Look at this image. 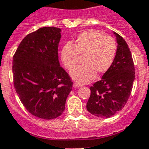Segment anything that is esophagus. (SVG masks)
<instances>
[{
    "instance_id": "34e87169",
    "label": "esophagus",
    "mask_w": 149,
    "mask_h": 149,
    "mask_svg": "<svg viewBox=\"0 0 149 149\" xmlns=\"http://www.w3.org/2000/svg\"><path fill=\"white\" fill-rule=\"evenodd\" d=\"M72 86L74 87V88H78V87L82 86V85H81L80 83H73V85H72Z\"/></svg>"
}]
</instances>
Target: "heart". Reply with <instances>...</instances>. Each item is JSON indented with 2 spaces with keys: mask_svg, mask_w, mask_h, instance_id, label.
<instances>
[{
  "mask_svg": "<svg viewBox=\"0 0 149 149\" xmlns=\"http://www.w3.org/2000/svg\"><path fill=\"white\" fill-rule=\"evenodd\" d=\"M116 43L112 37L95 30H88L79 34L73 46L67 43L60 52L63 66L70 70L76 65L78 56H83L84 65L73 69L70 77L79 83H88L96 73L104 74L110 69L116 54Z\"/></svg>",
  "mask_w": 149,
  "mask_h": 149,
  "instance_id": "1",
  "label": "heart"
}]
</instances>
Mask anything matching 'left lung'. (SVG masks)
<instances>
[{
	"label": "left lung",
	"instance_id": "left-lung-1",
	"mask_svg": "<svg viewBox=\"0 0 149 149\" xmlns=\"http://www.w3.org/2000/svg\"><path fill=\"white\" fill-rule=\"evenodd\" d=\"M113 33L118 43L114 62L102 79L90 87L86 105L88 112L100 118H109L123 109L135 80L134 63L128 44L120 35Z\"/></svg>",
	"mask_w": 149,
	"mask_h": 149
}]
</instances>
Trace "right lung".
<instances>
[{
    "instance_id": "add662e5",
    "label": "right lung",
    "mask_w": 149,
    "mask_h": 149,
    "mask_svg": "<svg viewBox=\"0 0 149 149\" xmlns=\"http://www.w3.org/2000/svg\"><path fill=\"white\" fill-rule=\"evenodd\" d=\"M61 30L45 26L26 35L13 57L15 90L31 114L43 119L62 115L72 83L60 66Z\"/></svg>"
}]
</instances>
